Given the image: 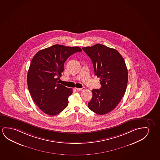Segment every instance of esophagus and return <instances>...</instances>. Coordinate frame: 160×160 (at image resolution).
Returning a JSON list of instances; mask_svg holds the SVG:
<instances>
[{"instance_id":"34e87169","label":"esophagus","mask_w":160,"mask_h":160,"mask_svg":"<svg viewBox=\"0 0 160 160\" xmlns=\"http://www.w3.org/2000/svg\"><path fill=\"white\" fill-rule=\"evenodd\" d=\"M76 89L78 91H84V90L85 89V88H84V87H83V88H76Z\"/></svg>"}]
</instances>
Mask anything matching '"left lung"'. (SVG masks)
Instances as JSON below:
<instances>
[{
  "mask_svg": "<svg viewBox=\"0 0 160 160\" xmlns=\"http://www.w3.org/2000/svg\"><path fill=\"white\" fill-rule=\"evenodd\" d=\"M93 63L94 73L100 77V89H93L88 108L104 115L119 103L127 89L128 72L122 55L115 49L98 43L82 48Z\"/></svg>",
  "mask_w": 160,
  "mask_h": 160,
  "instance_id": "1",
  "label": "left lung"
}]
</instances>
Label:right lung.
Returning a JSON list of instances; mask_svg holds the SVG:
<instances>
[{
    "mask_svg": "<svg viewBox=\"0 0 160 160\" xmlns=\"http://www.w3.org/2000/svg\"><path fill=\"white\" fill-rule=\"evenodd\" d=\"M79 47L55 45L39 51L31 60L27 82L31 97L43 112L59 114L67 107L72 89L58 83L70 56L81 52Z\"/></svg>",
    "mask_w": 160,
    "mask_h": 160,
    "instance_id": "1",
    "label": "right lung"
}]
</instances>
